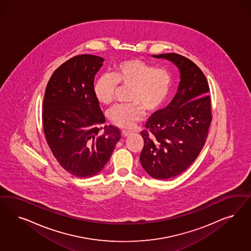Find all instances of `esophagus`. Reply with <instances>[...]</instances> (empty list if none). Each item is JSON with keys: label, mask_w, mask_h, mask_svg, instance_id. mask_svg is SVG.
<instances>
[{"label": "esophagus", "mask_w": 251, "mask_h": 251, "mask_svg": "<svg viewBox=\"0 0 251 251\" xmlns=\"http://www.w3.org/2000/svg\"><path fill=\"white\" fill-rule=\"evenodd\" d=\"M130 135H131V132H129V131H126V130L122 131V136L124 138H127V137H129Z\"/></svg>", "instance_id": "1"}]
</instances>
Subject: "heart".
<instances>
[{
	"label": "heart",
	"mask_w": 251,
	"mask_h": 251,
	"mask_svg": "<svg viewBox=\"0 0 251 251\" xmlns=\"http://www.w3.org/2000/svg\"><path fill=\"white\" fill-rule=\"evenodd\" d=\"M130 88L128 100L132 103L116 105L109 112L113 125L132 129L145 116V110L155 113L164 105L172 90V75L165 68L138 59L125 60L114 65L112 75H101L93 84V94L100 104H111L118 89Z\"/></svg>",
	"instance_id": "b5f03b06"
}]
</instances>
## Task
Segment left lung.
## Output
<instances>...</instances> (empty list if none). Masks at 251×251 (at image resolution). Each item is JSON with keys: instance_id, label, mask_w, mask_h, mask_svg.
Wrapping results in <instances>:
<instances>
[{"instance_id": "obj_1", "label": "left lung", "mask_w": 251, "mask_h": 251, "mask_svg": "<svg viewBox=\"0 0 251 251\" xmlns=\"http://www.w3.org/2000/svg\"><path fill=\"white\" fill-rule=\"evenodd\" d=\"M172 62L179 69L176 96L167 107L151 115L141 137L140 163L155 179H169L193 163L208 137L211 122L209 85L192 61L177 53L152 55Z\"/></svg>"}]
</instances>
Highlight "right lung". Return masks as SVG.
I'll return each mask as SVG.
<instances>
[{
	"label": "right lung",
	"mask_w": 251,
	"mask_h": 251,
	"mask_svg": "<svg viewBox=\"0 0 251 251\" xmlns=\"http://www.w3.org/2000/svg\"><path fill=\"white\" fill-rule=\"evenodd\" d=\"M103 62L90 54L73 57L57 68L45 90L44 135L57 162L75 177L99 174L121 138L117 127H100L105 117L93 94V84Z\"/></svg>",
	"instance_id": "right-lung-1"
}]
</instances>
